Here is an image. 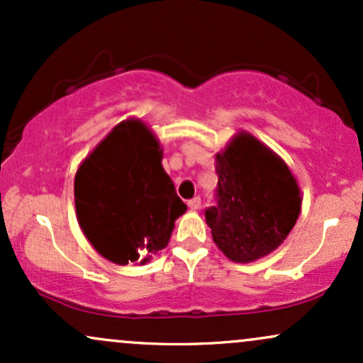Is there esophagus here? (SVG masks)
<instances>
[{"label": "esophagus", "mask_w": 363, "mask_h": 363, "mask_svg": "<svg viewBox=\"0 0 363 363\" xmlns=\"http://www.w3.org/2000/svg\"><path fill=\"white\" fill-rule=\"evenodd\" d=\"M187 206H189L191 210H198V208L201 206V198H199V196H194L193 199H189V201H187Z\"/></svg>", "instance_id": "34e87169"}]
</instances>
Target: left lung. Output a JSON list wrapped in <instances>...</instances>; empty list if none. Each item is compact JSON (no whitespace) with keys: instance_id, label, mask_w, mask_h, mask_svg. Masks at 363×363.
Wrapping results in <instances>:
<instances>
[{"instance_id":"1","label":"left lung","mask_w":363,"mask_h":363,"mask_svg":"<svg viewBox=\"0 0 363 363\" xmlns=\"http://www.w3.org/2000/svg\"><path fill=\"white\" fill-rule=\"evenodd\" d=\"M216 205L205 216L220 251L235 262L274 251L294 228L302 203L285 162L242 133L216 155Z\"/></svg>"}]
</instances>
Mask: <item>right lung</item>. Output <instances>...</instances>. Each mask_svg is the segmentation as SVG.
<instances>
[{"label": "right lung", "mask_w": 363, "mask_h": 363, "mask_svg": "<svg viewBox=\"0 0 363 363\" xmlns=\"http://www.w3.org/2000/svg\"><path fill=\"white\" fill-rule=\"evenodd\" d=\"M78 223L116 264H145L169 244L186 205L162 167V150L140 121H123L85 158L74 177Z\"/></svg>", "instance_id": "add662e5"}]
</instances>
